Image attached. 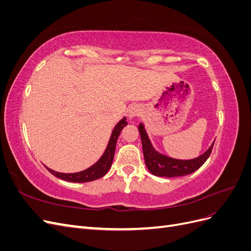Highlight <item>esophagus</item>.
Masks as SVG:
<instances>
[{
  "instance_id": "1",
  "label": "esophagus",
  "mask_w": 251,
  "mask_h": 251,
  "mask_svg": "<svg viewBox=\"0 0 251 251\" xmlns=\"http://www.w3.org/2000/svg\"><path fill=\"white\" fill-rule=\"evenodd\" d=\"M140 113H141V109L138 107V105H132V107L127 110L126 116H127V118L132 119L136 116L140 115Z\"/></svg>"
}]
</instances>
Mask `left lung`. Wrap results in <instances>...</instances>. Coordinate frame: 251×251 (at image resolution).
<instances>
[{
  "label": "left lung",
  "mask_w": 251,
  "mask_h": 251,
  "mask_svg": "<svg viewBox=\"0 0 251 251\" xmlns=\"http://www.w3.org/2000/svg\"><path fill=\"white\" fill-rule=\"evenodd\" d=\"M138 131L140 133V138L142 142L144 162H146L150 173L157 177L173 178L185 176V175L194 173L207 160L215 143V141L212 142L207 151H205L202 155L197 158L188 159V160H181V159L172 158L158 151L154 148L153 143L151 142L146 127H144L142 123H140L138 126Z\"/></svg>",
  "instance_id": "obj_1"
}]
</instances>
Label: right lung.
Returning a JSON list of instances; mask_svg holds the SVG:
<instances>
[{"label": "right lung", "instance_id": "right-lung-1", "mask_svg": "<svg viewBox=\"0 0 251 251\" xmlns=\"http://www.w3.org/2000/svg\"><path fill=\"white\" fill-rule=\"evenodd\" d=\"M126 125H127V123H126V117H124L123 119H120L118 121L117 125L113 128L111 137L109 139L107 148H105L103 154L93 165H91L90 168L83 170L81 172H77V173H59V172H55V171L47 168V166H46V169L52 175H54L55 177H57L59 179L65 180V181H69V182H76V183L94 181L96 179H100V178L103 177L104 175L108 173V171L110 170L111 165H112L118 136H119L121 130H123V128Z\"/></svg>", "mask_w": 251, "mask_h": 251}]
</instances>
